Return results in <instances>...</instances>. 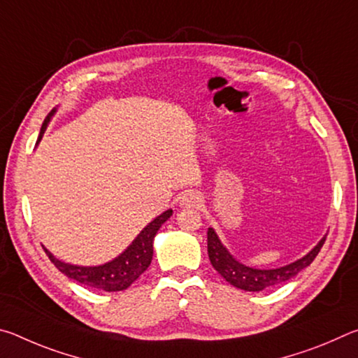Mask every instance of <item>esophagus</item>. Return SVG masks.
Here are the masks:
<instances>
[{"mask_svg":"<svg viewBox=\"0 0 358 358\" xmlns=\"http://www.w3.org/2000/svg\"><path fill=\"white\" fill-rule=\"evenodd\" d=\"M201 197L199 194H196L194 191H186L183 192V196L180 197V207L183 208H196L201 205Z\"/></svg>","mask_w":358,"mask_h":358,"instance_id":"obj_1","label":"esophagus"}]
</instances>
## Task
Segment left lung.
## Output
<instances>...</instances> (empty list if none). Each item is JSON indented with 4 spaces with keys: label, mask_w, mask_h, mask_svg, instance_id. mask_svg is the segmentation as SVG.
Returning <instances> with one entry per match:
<instances>
[{
    "label": "left lung",
    "mask_w": 358,
    "mask_h": 358,
    "mask_svg": "<svg viewBox=\"0 0 358 358\" xmlns=\"http://www.w3.org/2000/svg\"><path fill=\"white\" fill-rule=\"evenodd\" d=\"M327 235L319 240V243L313 248V250L305 254V256L296 259L295 262H290L284 266H278V268H254V266H248L241 264L240 260L235 259L232 254L229 252L222 241L217 237L213 227H208L207 240H208V257L213 268L220 273L224 280L234 287L246 290V292H260V290L278 286L289 281L300 273L303 268L310 265L320 251V248L325 243Z\"/></svg>",
    "instance_id": "left-lung-1"
}]
</instances>
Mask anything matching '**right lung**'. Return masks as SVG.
<instances>
[{
  "instance_id": "obj_1",
  "label": "right lung",
  "mask_w": 358,
  "mask_h": 358,
  "mask_svg": "<svg viewBox=\"0 0 358 358\" xmlns=\"http://www.w3.org/2000/svg\"><path fill=\"white\" fill-rule=\"evenodd\" d=\"M55 113L57 108H53V110L47 115L44 123H42L38 142L36 143L41 142L48 123H50V120ZM172 210H166L164 213L156 216L148 226H145L141 230V234L132 240V243L126 248L120 256L108 260L106 264L92 266L74 265L57 259L47 248H44V251L48 259L52 260V264L55 265L62 273L71 278V280L80 282L83 286L106 290V292H118V290L128 289L131 284L148 268L151 259H153V240L156 237L157 230H159L162 224L172 216Z\"/></svg>"
}]
</instances>
